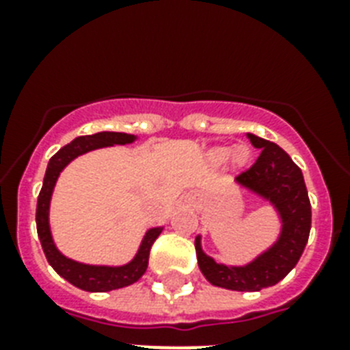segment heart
<instances>
[{"label": "heart", "instance_id": "b5f03b06", "mask_svg": "<svg viewBox=\"0 0 350 350\" xmlns=\"http://www.w3.org/2000/svg\"><path fill=\"white\" fill-rule=\"evenodd\" d=\"M247 148L238 147V148H229V147H218L214 148L213 152H211V159H213L214 163H225V161H229L230 158H234L236 161H243L247 158Z\"/></svg>", "mask_w": 350, "mask_h": 350}]
</instances>
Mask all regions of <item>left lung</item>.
Listing matches in <instances>:
<instances>
[{
	"mask_svg": "<svg viewBox=\"0 0 350 350\" xmlns=\"http://www.w3.org/2000/svg\"><path fill=\"white\" fill-rule=\"evenodd\" d=\"M256 148H261L256 163L236 178V183L263 198L280 216L282 229L274 243L247 265H224L205 254L202 236H196L200 271L216 287L254 293L282 282L304 254L310 232V202L304 174L291 156L276 143L247 134Z\"/></svg>",
	"mask_w": 350,
	"mask_h": 350,
	"instance_id": "8db88e82",
	"label": "left lung"
}]
</instances>
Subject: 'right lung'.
Here are the masks:
<instances>
[{"label":"right lung","instance_id":"add662e5","mask_svg":"<svg viewBox=\"0 0 350 350\" xmlns=\"http://www.w3.org/2000/svg\"><path fill=\"white\" fill-rule=\"evenodd\" d=\"M137 137L134 134H125V132H98L90 136H79L76 139L59 148L51 158L46 165L45 178H43V187H41L40 196H38V207H36V227H38V236H40L41 247L46 256V261L51 267L65 278L74 287L89 293H107L114 288L126 287L136 283L139 278L145 274L148 265V254L150 247L156 241L163 227H154L145 232L142 239V245L137 249L136 256L125 265H89V263H79L57 250L54 239H52L51 224H49V208H51V198L56 187V181L62 174V170L67 167L74 158L81 154L96 150V148L112 147V145H126V143L136 142Z\"/></svg>","mask_w":350,"mask_h":350}]
</instances>
